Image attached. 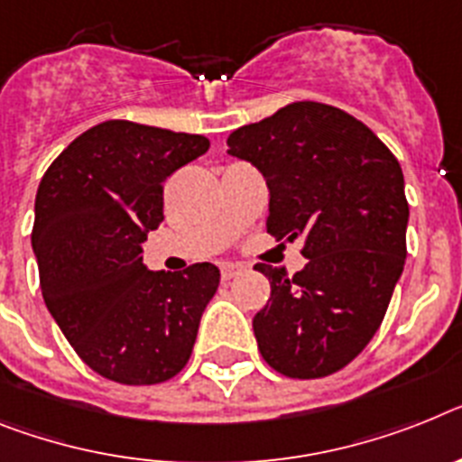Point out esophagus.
<instances>
[{
  "label": "esophagus",
  "mask_w": 462,
  "mask_h": 462,
  "mask_svg": "<svg viewBox=\"0 0 462 462\" xmlns=\"http://www.w3.org/2000/svg\"><path fill=\"white\" fill-rule=\"evenodd\" d=\"M242 273H244L242 263H232V261L220 263V277H223L225 282H230V279H235L237 274H242Z\"/></svg>",
  "instance_id": "1"
}]
</instances>
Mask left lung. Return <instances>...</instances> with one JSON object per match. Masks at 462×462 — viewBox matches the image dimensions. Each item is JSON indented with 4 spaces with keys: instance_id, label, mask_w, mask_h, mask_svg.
Returning <instances> with one entry per match:
<instances>
[{
    "instance_id": "obj_1",
    "label": "left lung",
    "mask_w": 462,
    "mask_h": 462,
    "mask_svg": "<svg viewBox=\"0 0 462 462\" xmlns=\"http://www.w3.org/2000/svg\"><path fill=\"white\" fill-rule=\"evenodd\" d=\"M227 145L265 178L267 232L305 239L293 277L255 265L273 289L254 317L258 350L289 378L336 374L374 338L404 273L402 166L366 124L315 100L232 131Z\"/></svg>"
}]
</instances>
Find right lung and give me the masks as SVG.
Wrapping results in <instances>:
<instances>
[{
	"label": "right lung",
	"instance_id": "add662e5",
	"mask_svg": "<svg viewBox=\"0 0 462 462\" xmlns=\"http://www.w3.org/2000/svg\"><path fill=\"white\" fill-rule=\"evenodd\" d=\"M207 150L204 135L110 119L42 178L32 227L42 296L77 355L110 381L164 383L192 355L220 270L152 273L143 244L164 220L166 178Z\"/></svg>",
	"mask_w": 462,
	"mask_h": 462
}]
</instances>
